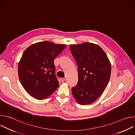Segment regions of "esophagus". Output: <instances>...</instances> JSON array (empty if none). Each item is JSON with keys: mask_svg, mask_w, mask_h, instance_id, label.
Wrapping results in <instances>:
<instances>
[{"mask_svg": "<svg viewBox=\"0 0 135 135\" xmlns=\"http://www.w3.org/2000/svg\"><path fill=\"white\" fill-rule=\"evenodd\" d=\"M60 80H61V81L62 82H64L65 81V79H64V78H61V79H60Z\"/></svg>", "mask_w": 135, "mask_h": 135, "instance_id": "esophagus-1", "label": "esophagus"}]
</instances>
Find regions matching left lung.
I'll return each mask as SVG.
<instances>
[{
	"mask_svg": "<svg viewBox=\"0 0 135 135\" xmlns=\"http://www.w3.org/2000/svg\"><path fill=\"white\" fill-rule=\"evenodd\" d=\"M70 50L78 65L79 80L71 92L79 104L89 105L97 100L109 82L111 65L104 50L91 43L71 45Z\"/></svg>",
	"mask_w": 135,
	"mask_h": 135,
	"instance_id": "obj_1",
	"label": "left lung"
}]
</instances>
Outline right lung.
<instances>
[{"instance_id": "1", "label": "right lung", "mask_w": 135, "mask_h": 135, "mask_svg": "<svg viewBox=\"0 0 135 135\" xmlns=\"http://www.w3.org/2000/svg\"><path fill=\"white\" fill-rule=\"evenodd\" d=\"M66 47L44 41L33 44L23 52L18 75L26 91L38 100L48 98L59 86L54 60Z\"/></svg>"}]
</instances>
